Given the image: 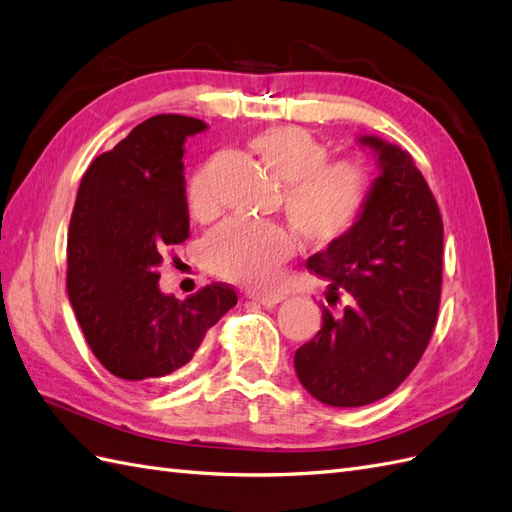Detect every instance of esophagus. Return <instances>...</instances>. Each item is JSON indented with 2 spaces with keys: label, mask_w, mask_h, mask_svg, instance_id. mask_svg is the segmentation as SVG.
Returning <instances> with one entry per match:
<instances>
[{
  "label": "esophagus",
  "mask_w": 512,
  "mask_h": 512,
  "mask_svg": "<svg viewBox=\"0 0 512 512\" xmlns=\"http://www.w3.org/2000/svg\"><path fill=\"white\" fill-rule=\"evenodd\" d=\"M251 298L255 300V303L264 305L266 309L277 307L279 303H283V300H285V296H283V294H251Z\"/></svg>",
  "instance_id": "34e87169"
}]
</instances>
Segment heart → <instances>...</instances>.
<instances>
[{
	"label": "heart",
	"instance_id": "heart-1",
	"mask_svg": "<svg viewBox=\"0 0 512 512\" xmlns=\"http://www.w3.org/2000/svg\"><path fill=\"white\" fill-rule=\"evenodd\" d=\"M251 147L285 186V214L307 242L329 246L357 227L370 194L368 175L357 162H329L324 144L296 125L259 131ZM186 199L196 218L214 212L216 201L207 166L196 168L188 179ZM294 253L296 235L290 229L242 218L222 222L203 242L205 266L220 279L248 287L277 283L281 268Z\"/></svg>",
	"mask_w": 512,
	"mask_h": 512
}]
</instances>
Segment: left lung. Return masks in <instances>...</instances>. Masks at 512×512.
I'll return each instance as SVG.
<instances>
[{
	"mask_svg": "<svg viewBox=\"0 0 512 512\" xmlns=\"http://www.w3.org/2000/svg\"><path fill=\"white\" fill-rule=\"evenodd\" d=\"M359 144L378 166L368 205L346 238L307 259L333 300L339 290L352 300L337 318L324 307L322 329L294 355L298 381L329 406L389 396L422 359L441 298L443 222L424 175L398 144Z\"/></svg>",
	"mask_w": 512,
	"mask_h": 512,
	"instance_id": "obj_1",
	"label": "left lung"
}]
</instances>
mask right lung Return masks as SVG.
<instances>
[{
    "label": "right lung",
    "mask_w": 512,
    "mask_h": 512,
    "mask_svg": "<svg viewBox=\"0 0 512 512\" xmlns=\"http://www.w3.org/2000/svg\"><path fill=\"white\" fill-rule=\"evenodd\" d=\"M207 125L160 114L95 157L82 177L67 244V292L103 368L153 387L183 368L205 333L235 307L229 285L179 300L160 290L166 246L190 238L183 142Z\"/></svg>",
    "instance_id": "1"
}]
</instances>
